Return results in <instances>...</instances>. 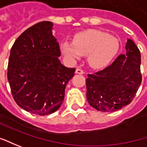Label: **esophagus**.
I'll list each match as a JSON object with an SVG mask.
<instances>
[{
  "label": "esophagus",
  "mask_w": 147,
  "mask_h": 147,
  "mask_svg": "<svg viewBox=\"0 0 147 147\" xmlns=\"http://www.w3.org/2000/svg\"><path fill=\"white\" fill-rule=\"evenodd\" d=\"M76 74H84V71L82 70V69L76 68Z\"/></svg>",
  "instance_id": "34e87169"
}]
</instances>
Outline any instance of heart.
Wrapping results in <instances>:
<instances>
[{"label": "heart", "mask_w": 147, "mask_h": 147, "mask_svg": "<svg viewBox=\"0 0 147 147\" xmlns=\"http://www.w3.org/2000/svg\"><path fill=\"white\" fill-rule=\"evenodd\" d=\"M119 49L118 39L98 30H90L77 34L73 41L65 40L61 50L69 61H76L88 55V63L95 69L107 67L117 54Z\"/></svg>", "instance_id": "heart-1"}]
</instances>
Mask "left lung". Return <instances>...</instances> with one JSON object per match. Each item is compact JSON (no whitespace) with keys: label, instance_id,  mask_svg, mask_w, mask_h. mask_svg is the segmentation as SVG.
Masks as SVG:
<instances>
[{"label":"left lung","instance_id":"left-lung-1","mask_svg":"<svg viewBox=\"0 0 147 147\" xmlns=\"http://www.w3.org/2000/svg\"><path fill=\"white\" fill-rule=\"evenodd\" d=\"M126 53L119 54L112 63L102 71L89 74L86 79V97L91 107L100 111L120 110L134 98L142 83L141 54L129 39Z\"/></svg>","mask_w":147,"mask_h":147}]
</instances>
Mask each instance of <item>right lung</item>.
Segmentation results:
<instances>
[{"label": "right lung", "instance_id": "add662e5", "mask_svg": "<svg viewBox=\"0 0 147 147\" xmlns=\"http://www.w3.org/2000/svg\"><path fill=\"white\" fill-rule=\"evenodd\" d=\"M53 23L44 21L23 32L13 43L7 77L16 103L32 114L45 115L63 103L75 68L61 63V52L52 34Z\"/></svg>", "mask_w": 147, "mask_h": 147}]
</instances>
